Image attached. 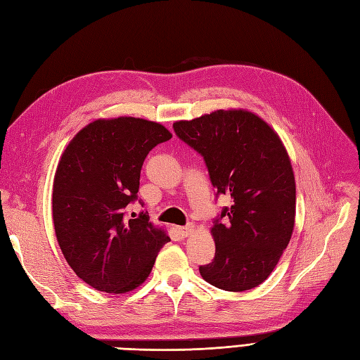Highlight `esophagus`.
Wrapping results in <instances>:
<instances>
[{
	"label": "esophagus",
	"instance_id": "34e87169",
	"mask_svg": "<svg viewBox=\"0 0 360 360\" xmlns=\"http://www.w3.org/2000/svg\"><path fill=\"white\" fill-rule=\"evenodd\" d=\"M177 233H179L181 237H188V236L192 233V225L179 226V228H177Z\"/></svg>",
	"mask_w": 360,
	"mask_h": 360
}]
</instances>
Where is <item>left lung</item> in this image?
Masks as SVG:
<instances>
[{"label":"left lung","mask_w":360,"mask_h":360,"mask_svg":"<svg viewBox=\"0 0 360 360\" xmlns=\"http://www.w3.org/2000/svg\"><path fill=\"white\" fill-rule=\"evenodd\" d=\"M172 129L202 156L216 198L233 200L213 219L216 252L200 266L201 276L225 291L258 287L285 250L296 214V183L279 136L242 110H219Z\"/></svg>","instance_id":"1"}]
</instances>
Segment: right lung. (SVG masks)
Wrapping results in <instances>:
<instances>
[{
  "instance_id": "1",
  "label": "right lung",
  "mask_w": 360,
  "mask_h": 360,
  "mask_svg": "<svg viewBox=\"0 0 360 360\" xmlns=\"http://www.w3.org/2000/svg\"><path fill=\"white\" fill-rule=\"evenodd\" d=\"M171 136L143 118L96 120L64 150L53 179V226L64 258L93 288L117 294L136 288L169 242L147 212L129 216L127 207L135 201L144 207L138 200L141 168Z\"/></svg>"
}]
</instances>
